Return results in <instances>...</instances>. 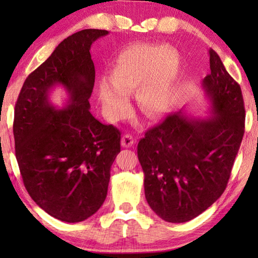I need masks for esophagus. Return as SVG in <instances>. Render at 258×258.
I'll use <instances>...</instances> for the list:
<instances>
[{
  "instance_id": "34e87169",
  "label": "esophagus",
  "mask_w": 258,
  "mask_h": 258,
  "mask_svg": "<svg viewBox=\"0 0 258 258\" xmlns=\"http://www.w3.org/2000/svg\"><path fill=\"white\" fill-rule=\"evenodd\" d=\"M134 142H135V140L133 138V135L130 133L124 134L123 138H121V146H123L124 148H131L134 145Z\"/></svg>"
}]
</instances>
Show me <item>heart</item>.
<instances>
[{"instance_id":"1","label":"heart","mask_w":258,"mask_h":258,"mask_svg":"<svg viewBox=\"0 0 258 258\" xmlns=\"http://www.w3.org/2000/svg\"><path fill=\"white\" fill-rule=\"evenodd\" d=\"M180 56L163 45H139L121 52L107 84L100 89V100L111 120L130 113L127 97L137 94L147 117L155 118L167 110L176 89Z\"/></svg>"}]
</instances>
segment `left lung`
<instances>
[{
  "mask_svg": "<svg viewBox=\"0 0 258 258\" xmlns=\"http://www.w3.org/2000/svg\"><path fill=\"white\" fill-rule=\"evenodd\" d=\"M208 53L211 74L203 87L215 116L190 119L172 113L148 130L138 145L147 202L171 223L197 217L221 197L244 133L240 85L216 52Z\"/></svg>",
  "mask_w": 258,
  "mask_h": 258,
  "instance_id": "obj_1",
  "label": "left lung"
}]
</instances>
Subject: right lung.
I'll return each instance as SVG.
<instances>
[{
  "instance_id": "right-lung-1",
  "label": "right lung",
  "mask_w": 258,
  "mask_h": 258,
  "mask_svg": "<svg viewBox=\"0 0 258 258\" xmlns=\"http://www.w3.org/2000/svg\"><path fill=\"white\" fill-rule=\"evenodd\" d=\"M103 29L64 38L26 78L15 107L16 158L30 197L49 215L68 223L92 216L107 197L120 132L90 112L95 69L90 49ZM68 90L70 104L56 111L52 87Z\"/></svg>"
}]
</instances>
